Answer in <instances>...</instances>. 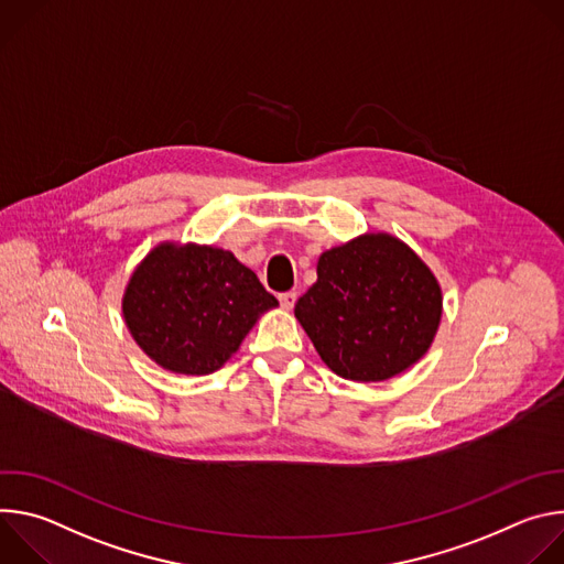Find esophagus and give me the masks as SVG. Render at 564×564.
Listing matches in <instances>:
<instances>
[{"label":"esophagus","mask_w":564,"mask_h":564,"mask_svg":"<svg viewBox=\"0 0 564 564\" xmlns=\"http://www.w3.org/2000/svg\"><path fill=\"white\" fill-rule=\"evenodd\" d=\"M279 301H281V305H283L285 310H292L294 303H296V292H281V294H279Z\"/></svg>","instance_id":"obj_1"}]
</instances>
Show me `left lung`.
I'll return each instance as SVG.
<instances>
[{
    "label": "left lung",
    "mask_w": 564,
    "mask_h": 564,
    "mask_svg": "<svg viewBox=\"0 0 564 564\" xmlns=\"http://www.w3.org/2000/svg\"><path fill=\"white\" fill-rule=\"evenodd\" d=\"M294 316L321 361L350 381H386L417 364L442 321V288L404 240L366 231L326 250Z\"/></svg>",
    "instance_id": "8db88e82"
}]
</instances>
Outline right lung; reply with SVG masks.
<instances>
[{"label": "right lung", "instance_id": "add662e5", "mask_svg": "<svg viewBox=\"0 0 564 564\" xmlns=\"http://www.w3.org/2000/svg\"><path fill=\"white\" fill-rule=\"evenodd\" d=\"M279 301L229 250L158 243L131 272L124 324L140 350L176 375H209Z\"/></svg>", "mask_w": 564, "mask_h": 564}]
</instances>
